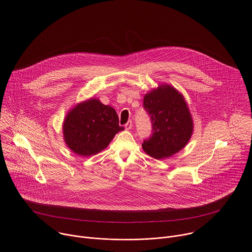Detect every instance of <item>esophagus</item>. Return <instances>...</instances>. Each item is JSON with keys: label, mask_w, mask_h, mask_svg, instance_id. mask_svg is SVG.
I'll return each instance as SVG.
<instances>
[{"label": "esophagus", "mask_w": 252, "mask_h": 252, "mask_svg": "<svg viewBox=\"0 0 252 252\" xmlns=\"http://www.w3.org/2000/svg\"><path fill=\"white\" fill-rule=\"evenodd\" d=\"M125 127H126V130H129V129L132 127V122H131V121H128V122L126 124Z\"/></svg>", "instance_id": "esophagus-1"}]
</instances>
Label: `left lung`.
Listing matches in <instances>:
<instances>
[{"label": "left lung", "instance_id": "8db88e82", "mask_svg": "<svg viewBox=\"0 0 252 252\" xmlns=\"http://www.w3.org/2000/svg\"><path fill=\"white\" fill-rule=\"evenodd\" d=\"M143 107L152 124V134L143 141V150L158 160L181 151L193 131L192 118L184 96L173 86L162 84L145 94Z\"/></svg>", "mask_w": 252, "mask_h": 252}]
</instances>
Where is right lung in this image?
<instances>
[{
  "instance_id": "obj_1",
  "label": "right lung",
  "mask_w": 252,
  "mask_h": 252,
  "mask_svg": "<svg viewBox=\"0 0 252 252\" xmlns=\"http://www.w3.org/2000/svg\"><path fill=\"white\" fill-rule=\"evenodd\" d=\"M124 126L111 106L91 98L77 104L66 115L63 132L65 144L75 154L92 156L104 150Z\"/></svg>"
}]
</instances>
